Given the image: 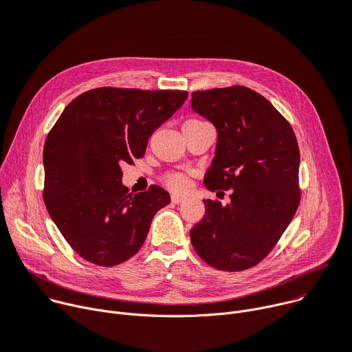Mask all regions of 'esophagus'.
<instances>
[{
  "label": "esophagus",
  "mask_w": 352,
  "mask_h": 352,
  "mask_svg": "<svg viewBox=\"0 0 352 352\" xmlns=\"http://www.w3.org/2000/svg\"><path fill=\"white\" fill-rule=\"evenodd\" d=\"M171 201H173L174 204H182V202L185 201V198H182V197H179V195H173V197H171Z\"/></svg>",
  "instance_id": "34e87169"
}]
</instances>
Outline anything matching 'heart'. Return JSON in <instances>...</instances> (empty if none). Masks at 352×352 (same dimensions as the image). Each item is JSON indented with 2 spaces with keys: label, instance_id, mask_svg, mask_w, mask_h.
I'll list each match as a JSON object with an SVG mask.
<instances>
[{
  "label": "heart",
  "instance_id": "b5f03b06",
  "mask_svg": "<svg viewBox=\"0 0 352 352\" xmlns=\"http://www.w3.org/2000/svg\"><path fill=\"white\" fill-rule=\"evenodd\" d=\"M188 122H201V120H188ZM161 179H162V184L175 194H184L191 188L190 177L179 171H168L162 175Z\"/></svg>",
  "mask_w": 352,
  "mask_h": 352
}]
</instances>
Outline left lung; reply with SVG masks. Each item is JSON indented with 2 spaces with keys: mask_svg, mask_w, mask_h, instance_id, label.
I'll list each match as a JSON object with an SVG mask.
<instances>
[{
  "mask_svg": "<svg viewBox=\"0 0 352 352\" xmlns=\"http://www.w3.org/2000/svg\"><path fill=\"white\" fill-rule=\"evenodd\" d=\"M191 107L218 130L206 188L230 190L226 206L204 199L191 243L218 270L250 269L273 250L300 205L296 134L267 99L245 86L197 90Z\"/></svg>",
  "mask_w": 352,
  "mask_h": 352,
  "instance_id": "1",
  "label": "left lung"
}]
</instances>
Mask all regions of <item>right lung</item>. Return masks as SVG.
I'll list each match as a JSON object with an SVG mask.
<instances>
[{"label":"right lung","mask_w":352,"mask_h":352,"mask_svg":"<svg viewBox=\"0 0 352 352\" xmlns=\"http://www.w3.org/2000/svg\"><path fill=\"white\" fill-rule=\"evenodd\" d=\"M185 90L98 87L70 102L43 147V201L62 236L85 261L120 265L143 246L151 221L170 204L158 185L130 194L122 166L185 102Z\"/></svg>","instance_id":"obj_1"}]
</instances>
